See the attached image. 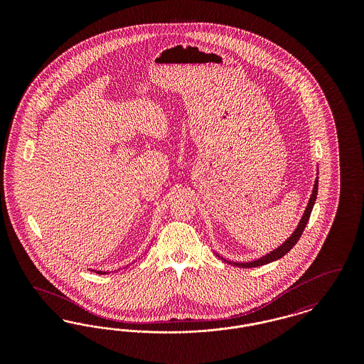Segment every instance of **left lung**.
Returning a JSON list of instances; mask_svg holds the SVG:
<instances>
[{
	"instance_id": "left-lung-1",
	"label": "left lung",
	"mask_w": 364,
	"mask_h": 364,
	"mask_svg": "<svg viewBox=\"0 0 364 364\" xmlns=\"http://www.w3.org/2000/svg\"><path fill=\"white\" fill-rule=\"evenodd\" d=\"M316 193H318V177H316L315 184H314V190H312L309 206L306 208V211H304V214H303V217H301L299 225L296 228L294 235H292L287 242H284L281 247H278L276 251L267 254L266 257H263V258H260V259L254 260V262H250V263H235V264L239 266V267H247V269H248V267H258V266H262V264L270 263V262H273V260L279 259L281 257H284L285 254H288V252L294 248V244L299 242L300 236H301L303 232H304V228L307 225V223H309V220H310V215H311L312 208H314V203H315V199H316Z\"/></svg>"
}]
</instances>
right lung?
<instances>
[{
	"label": "right lung",
	"instance_id": "1",
	"mask_svg": "<svg viewBox=\"0 0 364 364\" xmlns=\"http://www.w3.org/2000/svg\"><path fill=\"white\" fill-rule=\"evenodd\" d=\"M97 273H100V274H106V273H104V272H97Z\"/></svg>",
	"mask_w": 364,
	"mask_h": 364
}]
</instances>
